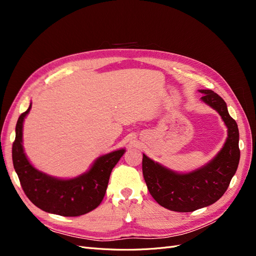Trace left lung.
Here are the masks:
<instances>
[{
	"mask_svg": "<svg viewBox=\"0 0 256 256\" xmlns=\"http://www.w3.org/2000/svg\"><path fill=\"white\" fill-rule=\"evenodd\" d=\"M200 99L220 114L228 127V138L219 154L196 171L180 174L152 161L143 154L142 170L152 196L162 207L190 212L216 202L235 175L239 158V131L224 100L210 90H200Z\"/></svg>",
	"mask_w": 256,
	"mask_h": 256,
	"instance_id": "8db88e82",
	"label": "left lung"
}]
</instances>
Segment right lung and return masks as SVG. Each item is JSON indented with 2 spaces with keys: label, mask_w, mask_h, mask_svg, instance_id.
<instances>
[{
  "label": "right lung",
  "mask_w": 256,
  "mask_h": 256,
  "mask_svg": "<svg viewBox=\"0 0 256 256\" xmlns=\"http://www.w3.org/2000/svg\"><path fill=\"white\" fill-rule=\"evenodd\" d=\"M32 104L23 112L16 125L12 143V162L26 196L42 210L64 216H76L95 209L106 194L115 164L125 152L118 150L99 157L90 171L72 180H60L36 170L28 160L22 146L23 120Z\"/></svg>",
  "instance_id": "right-lung-1"
}]
</instances>
